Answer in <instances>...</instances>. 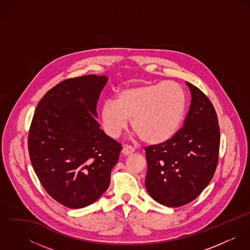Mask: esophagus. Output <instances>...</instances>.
<instances>
[{
    "mask_svg": "<svg viewBox=\"0 0 250 250\" xmlns=\"http://www.w3.org/2000/svg\"><path fill=\"white\" fill-rule=\"evenodd\" d=\"M134 151H135L134 147L131 146V145H127V144H125V145L123 146V149H122V153H123V155H125V156H129V155L133 154Z\"/></svg>",
    "mask_w": 250,
    "mask_h": 250,
    "instance_id": "1",
    "label": "esophagus"
}]
</instances>
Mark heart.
Returning a JSON list of instances; mask_svg holds the SVG:
<instances>
[{
    "label": "heart",
    "instance_id": "heart-1",
    "mask_svg": "<svg viewBox=\"0 0 250 250\" xmlns=\"http://www.w3.org/2000/svg\"><path fill=\"white\" fill-rule=\"evenodd\" d=\"M186 94L174 82L129 86L116 93L115 100L104 102L100 109L102 127L108 137L117 138L131 126L143 142L160 144L178 130L186 109Z\"/></svg>",
    "mask_w": 250,
    "mask_h": 250
}]
</instances>
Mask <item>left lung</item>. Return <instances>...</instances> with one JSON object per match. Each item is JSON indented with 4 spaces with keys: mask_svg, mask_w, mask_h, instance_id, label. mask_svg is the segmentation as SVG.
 Listing matches in <instances>:
<instances>
[{
    "mask_svg": "<svg viewBox=\"0 0 250 250\" xmlns=\"http://www.w3.org/2000/svg\"><path fill=\"white\" fill-rule=\"evenodd\" d=\"M187 84L191 102L184 126L170 140L144 147L145 188L154 200L167 207L194 200L213 178L218 162L220 132L215 109L198 87Z\"/></svg>",
    "mask_w": 250,
    "mask_h": 250,
    "instance_id": "obj_1",
    "label": "left lung"
}]
</instances>
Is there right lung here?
<instances>
[{
  "instance_id": "right-lung-1",
  "label": "right lung",
  "mask_w": 250,
  "mask_h": 250,
  "mask_svg": "<svg viewBox=\"0 0 250 250\" xmlns=\"http://www.w3.org/2000/svg\"><path fill=\"white\" fill-rule=\"evenodd\" d=\"M107 81L97 75L66 79L45 93L33 116V167L47 193L68 208L88 206L107 190L122 149L95 119Z\"/></svg>"
}]
</instances>
